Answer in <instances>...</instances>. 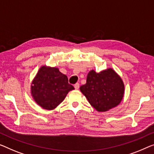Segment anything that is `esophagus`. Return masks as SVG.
Masks as SVG:
<instances>
[{
  "label": "esophagus",
  "mask_w": 154,
  "mask_h": 154,
  "mask_svg": "<svg viewBox=\"0 0 154 154\" xmlns=\"http://www.w3.org/2000/svg\"><path fill=\"white\" fill-rule=\"evenodd\" d=\"M75 88L76 89V90H78V89H79V83H76L75 84Z\"/></svg>",
  "instance_id": "1"
}]
</instances>
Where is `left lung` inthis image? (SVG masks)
<instances>
[{
  "label": "left lung",
  "instance_id": "8db88e82",
  "mask_svg": "<svg viewBox=\"0 0 154 154\" xmlns=\"http://www.w3.org/2000/svg\"><path fill=\"white\" fill-rule=\"evenodd\" d=\"M79 89L91 106L99 112L107 111L118 106L125 94L122 79L112 68L99 73L91 70L86 84Z\"/></svg>",
  "mask_w": 154,
  "mask_h": 154
}]
</instances>
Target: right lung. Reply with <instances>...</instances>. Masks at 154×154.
Returning <instances> with one entry per match:
<instances>
[{
  "mask_svg": "<svg viewBox=\"0 0 154 154\" xmlns=\"http://www.w3.org/2000/svg\"><path fill=\"white\" fill-rule=\"evenodd\" d=\"M66 75L58 68L43 66L31 84V95L38 105L53 110L63 102L68 92L74 90Z\"/></svg>",
  "mask_w": 154,
  "mask_h": 154,
  "instance_id": "1",
  "label": "right lung"
}]
</instances>
